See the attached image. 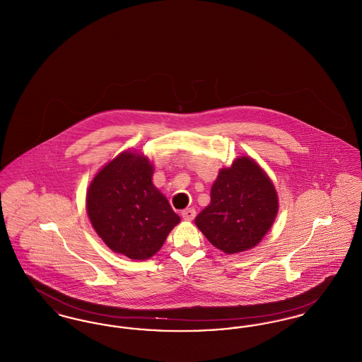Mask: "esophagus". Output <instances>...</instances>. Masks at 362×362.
Returning <instances> with one entry per match:
<instances>
[{
	"label": "esophagus",
	"mask_w": 362,
	"mask_h": 362,
	"mask_svg": "<svg viewBox=\"0 0 362 362\" xmlns=\"http://www.w3.org/2000/svg\"><path fill=\"white\" fill-rule=\"evenodd\" d=\"M182 217H183V220H186V221L194 220V217H195V210H194L192 207L185 209V210L182 211Z\"/></svg>",
	"instance_id": "34e87169"
}]
</instances>
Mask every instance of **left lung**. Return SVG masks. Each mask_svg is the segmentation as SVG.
I'll return each instance as SVG.
<instances>
[{"instance_id":"8db88e82","label":"left lung","mask_w":362,"mask_h":362,"mask_svg":"<svg viewBox=\"0 0 362 362\" xmlns=\"http://www.w3.org/2000/svg\"><path fill=\"white\" fill-rule=\"evenodd\" d=\"M211 202L195 224L214 247L238 254L255 247L276 220L278 197L269 176L250 157L218 173Z\"/></svg>"}]
</instances>
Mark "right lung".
Returning <instances> with one entry per match:
<instances>
[{"mask_svg":"<svg viewBox=\"0 0 362 362\" xmlns=\"http://www.w3.org/2000/svg\"><path fill=\"white\" fill-rule=\"evenodd\" d=\"M152 176L145 156L123 152L100 170L86 192L92 226L114 252L127 258L153 257L180 221Z\"/></svg>","mask_w":362,"mask_h":362,"instance_id":"add662e5","label":"right lung"}]
</instances>
